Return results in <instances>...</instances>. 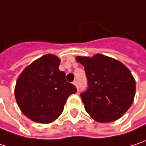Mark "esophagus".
<instances>
[{
	"label": "esophagus",
	"instance_id": "1",
	"mask_svg": "<svg viewBox=\"0 0 146 146\" xmlns=\"http://www.w3.org/2000/svg\"><path fill=\"white\" fill-rule=\"evenodd\" d=\"M73 84L76 86V88H77V90H79V87H78V82H77V81H74V82H73Z\"/></svg>",
	"mask_w": 146,
	"mask_h": 146
}]
</instances>
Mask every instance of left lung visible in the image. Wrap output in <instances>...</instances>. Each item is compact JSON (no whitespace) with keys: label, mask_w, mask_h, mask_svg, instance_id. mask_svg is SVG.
Here are the masks:
<instances>
[{"label":"left lung","mask_w":146,"mask_h":146,"mask_svg":"<svg viewBox=\"0 0 146 146\" xmlns=\"http://www.w3.org/2000/svg\"><path fill=\"white\" fill-rule=\"evenodd\" d=\"M84 66L88 89L81 94L86 111L99 122L121 117L133 102L136 83L130 70L120 61L102 54L77 56Z\"/></svg>","instance_id":"1"}]
</instances>
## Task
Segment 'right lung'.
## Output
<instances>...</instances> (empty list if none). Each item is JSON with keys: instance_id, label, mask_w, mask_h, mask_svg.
<instances>
[{"instance_id": "add662e5", "label": "right lung", "mask_w": 146, "mask_h": 146, "mask_svg": "<svg viewBox=\"0 0 146 146\" xmlns=\"http://www.w3.org/2000/svg\"><path fill=\"white\" fill-rule=\"evenodd\" d=\"M60 59L46 54L27 66L19 76L15 99L21 111L38 123H50L63 112L68 97L76 87L58 70Z\"/></svg>"}]
</instances>
